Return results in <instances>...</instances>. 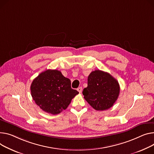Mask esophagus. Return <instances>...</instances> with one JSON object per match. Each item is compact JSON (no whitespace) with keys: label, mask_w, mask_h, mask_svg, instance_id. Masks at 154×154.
Segmentation results:
<instances>
[{"label":"esophagus","mask_w":154,"mask_h":154,"mask_svg":"<svg viewBox=\"0 0 154 154\" xmlns=\"http://www.w3.org/2000/svg\"><path fill=\"white\" fill-rule=\"evenodd\" d=\"M77 91L79 92V93H81L82 91V88L81 87H79V88H77Z\"/></svg>","instance_id":"1"}]
</instances>
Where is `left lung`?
<instances>
[{"instance_id": "8db88e82", "label": "left lung", "mask_w": 154, "mask_h": 154, "mask_svg": "<svg viewBox=\"0 0 154 154\" xmlns=\"http://www.w3.org/2000/svg\"><path fill=\"white\" fill-rule=\"evenodd\" d=\"M120 91L118 82L109 73L100 70L91 72L88 86L82 91L85 100L95 109L103 111L113 106Z\"/></svg>"}]
</instances>
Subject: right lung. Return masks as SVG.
I'll list each match as a JSON object with an SVG mask.
<instances>
[{
	"label": "right lung",
	"mask_w": 154,
	"mask_h": 154,
	"mask_svg": "<svg viewBox=\"0 0 154 154\" xmlns=\"http://www.w3.org/2000/svg\"><path fill=\"white\" fill-rule=\"evenodd\" d=\"M36 104L44 111L57 115L66 109L79 92L71 88L69 79L60 71L46 70L38 75L30 87Z\"/></svg>",
	"instance_id": "1"
}]
</instances>
